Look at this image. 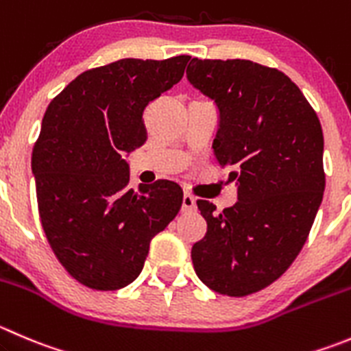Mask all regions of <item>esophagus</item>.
I'll return each instance as SVG.
<instances>
[{
	"mask_svg": "<svg viewBox=\"0 0 351 351\" xmlns=\"http://www.w3.org/2000/svg\"><path fill=\"white\" fill-rule=\"evenodd\" d=\"M195 197L192 195V193H189V192H185L183 193V204H182V209L185 210H193L195 209Z\"/></svg>",
	"mask_w": 351,
	"mask_h": 351,
	"instance_id": "esophagus-1",
	"label": "esophagus"
}]
</instances>
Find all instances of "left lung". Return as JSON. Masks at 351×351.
Wrapping results in <instances>:
<instances>
[{"instance_id": "left-lung-1", "label": "left lung", "mask_w": 351, "mask_h": 351, "mask_svg": "<svg viewBox=\"0 0 351 351\" xmlns=\"http://www.w3.org/2000/svg\"><path fill=\"white\" fill-rule=\"evenodd\" d=\"M186 78L216 103L214 156L238 185L221 214L197 200L207 233L192 247L193 269L210 290L245 297L274 283L307 241L326 186L321 121L276 68L193 58Z\"/></svg>"}]
</instances>
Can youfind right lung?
Wrapping results in <instances>:
<instances>
[{
    "label": "right lung",
    "instance_id": "1",
    "mask_svg": "<svg viewBox=\"0 0 351 351\" xmlns=\"http://www.w3.org/2000/svg\"><path fill=\"white\" fill-rule=\"evenodd\" d=\"M189 60L125 58L93 68L44 113L32 151L40 223L61 266L93 290L137 280L151 240L182 207V186L169 180L128 189L123 158L147 141L145 106L182 80Z\"/></svg>",
    "mask_w": 351,
    "mask_h": 351
}]
</instances>
